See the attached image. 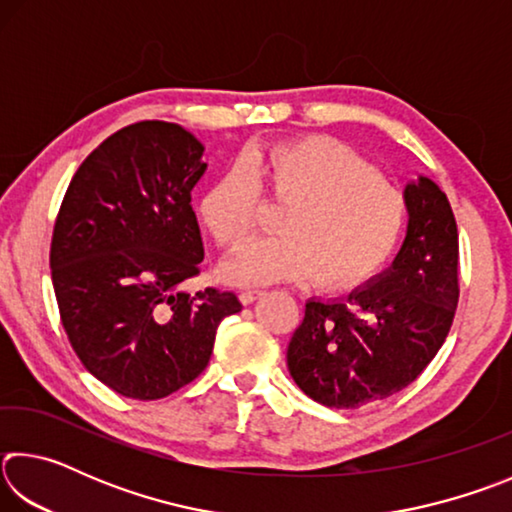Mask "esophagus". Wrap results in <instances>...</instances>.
Masks as SVG:
<instances>
[{"instance_id": "obj_1", "label": "esophagus", "mask_w": 512, "mask_h": 512, "mask_svg": "<svg viewBox=\"0 0 512 512\" xmlns=\"http://www.w3.org/2000/svg\"><path fill=\"white\" fill-rule=\"evenodd\" d=\"M264 293L266 291H262V289H248V291H241L239 298H241V302H244V305H253V302L262 298Z\"/></svg>"}]
</instances>
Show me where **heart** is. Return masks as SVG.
<instances>
[{"label":"heart","mask_w":512,"mask_h":512,"mask_svg":"<svg viewBox=\"0 0 512 512\" xmlns=\"http://www.w3.org/2000/svg\"><path fill=\"white\" fill-rule=\"evenodd\" d=\"M259 196L284 205L277 237L255 239L223 266L232 284L311 277L316 287L357 284L384 262L404 221V194L348 146L323 135L257 146L201 198L216 244L237 248L257 225Z\"/></svg>","instance_id":"heart-1"}]
</instances>
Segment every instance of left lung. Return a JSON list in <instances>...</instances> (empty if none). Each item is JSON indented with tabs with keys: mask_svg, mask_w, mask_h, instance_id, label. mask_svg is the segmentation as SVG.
Here are the masks:
<instances>
[{
	"mask_svg": "<svg viewBox=\"0 0 512 512\" xmlns=\"http://www.w3.org/2000/svg\"><path fill=\"white\" fill-rule=\"evenodd\" d=\"M409 225L391 268L341 300L311 298L287 363L329 409L400 393L436 357L458 305V230L447 196L420 176L404 189Z\"/></svg>",
	"mask_w": 512,
	"mask_h": 512,
	"instance_id": "8db88e82",
	"label": "left lung"
}]
</instances>
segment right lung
Returning a JSON list of instances; mask_svg holds the SVG:
<instances>
[{
	"label": "right lung",
	"mask_w": 512,
	"mask_h": 512,
	"mask_svg": "<svg viewBox=\"0 0 512 512\" xmlns=\"http://www.w3.org/2000/svg\"><path fill=\"white\" fill-rule=\"evenodd\" d=\"M205 146L183 126L137 121L103 140L69 183L51 237V282L76 357L133 400L187 386L212 357L216 327L241 311L198 275L203 239L192 189Z\"/></svg>",
	"instance_id": "1"
}]
</instances>
